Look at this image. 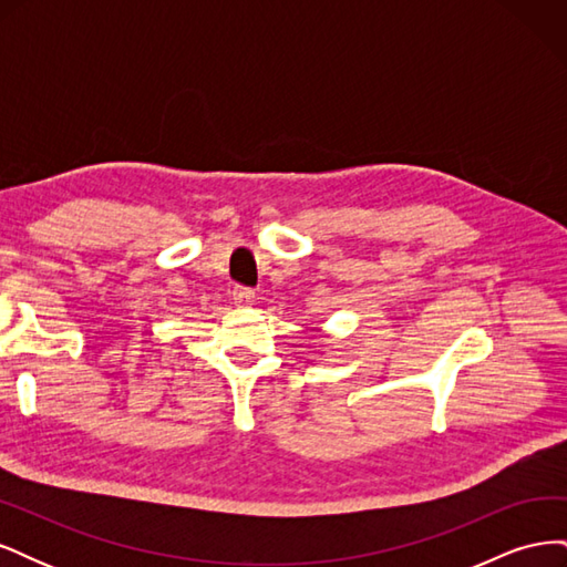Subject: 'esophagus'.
<instances>
[{
  "label": "esophagus",
  "instance_id": "esophagus-1",
  "mask_svg": "<svg viewBox=\"0 0 567 567\" xmlns=\"http://www.w3.org/2000/svg\"><path fill=\"white\" fill-rule=\"evenodd\" d=\"M231 300H234V305H238V307L252 305V300H255V290H252V288H248V286H234V288H231Z\"/></svg>",
  "mask_w": 567,
  "mask_h": 567
}]
</instances>
